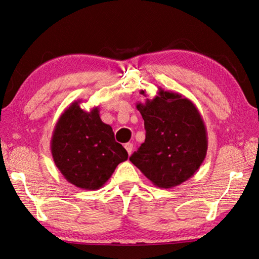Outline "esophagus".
Returning <instances> with one entry per match:
<instances>
[{"label": "esophagus", "mask_w": 259, "mask_h": 259, "mask_svg": "<svg viewBox=\"0 0 259 259\" xmlns=\"http://www.w3.org/2000/svg\"><path fill=\"white\" fill-rule=\"evenodd\" d=\"M124 148H125L126 152H128L129 155H131V152H133V149H134V145L130 144V142H128V144L124 145Z\"/></svg>", "instance_id": "34e87169"}]
</instances>
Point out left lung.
<instances>
[{
	"label": "left lung",
	"mask_w": 259,
	"mask_h": 259,
	"mask_svg": "<svg viewBox=\"0 0 259 259\" xmlns=\"http://www.w3.org/2000/svg\"><path fill=\"white\" fill-rule=\"evenodd\" d=\"M146 96V91L141 90ZM146 140L130 161L159 188H172L196 174L207 155L206 125L197 107L179 93L159 88L158 96L138 102Z\"/></svg>",
	"instance_id": "1"
}]
</instances>
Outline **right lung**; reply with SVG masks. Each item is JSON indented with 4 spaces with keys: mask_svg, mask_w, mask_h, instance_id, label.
Masks as SVG:
<instances>
[{
    "mask_svg": "<svg viewBox=\"0 0 259 259\" xmlns=\"http://www.w3.org/2000/svg\"><path fill=\"white\" fill-rule=\"evenodd\" d=\"M81 100L64 110L51 138L53 161L70 184L84 190H98L111 177L128 152L114 140L109 124L102 122L99 108L84 111Z\"/></svg>",
    "mask_w": 259,
    "mask_h": 259,
    "instance_id": "add662e5",
    "label": "right lung"
}]
</instances>
